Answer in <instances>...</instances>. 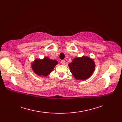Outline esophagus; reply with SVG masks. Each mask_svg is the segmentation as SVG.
<instances>
[{
	"label": "esophagus",
	"instance_id": "esophagus-1",
	"mask_svg": "<svg viewBox=\"0 0 122 122\" xmlns=\"http://www.w3.org/2000/svg\"><path fill=\"white\" fill-rule=\"evenodd\" d=\"M65 60H62L61 61V63L62 65H64V64H65Z\"/></svg>",
	"mask_w": 122,
	"mask_h": 122
}]
</instances>
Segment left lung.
I'll use <instances>...</instances> for the list:
<instances>
[{"label":"left lung","mask_w":122,"mask_h":122,"mask_svg":"<svg viewBox=\"0 0 122 122\" xmlns=\"http://www.w3.org/2000/svg\"><path fill=\"white\" fill-rule=\"evenodd\" d=\"M69 66L73 76L76 80H84L92 76L95 69V63L88 56L74 58Z\"/></svg>","instance_id":"8db88e82"}]
</instances>
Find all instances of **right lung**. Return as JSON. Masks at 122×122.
Segmentation results:
<instances>
[{
	"label": "right lung",
	"instance_id": "right-lung-1",
	"mask_svg": "<svg viewBox=\"0 0 122 122\" xmlns=\"http://www.w3.org/2000/svg\"><path fill=\"white\" fill-rule=\"evenodd\" d=\"M58 61L45 57L43 59H36L32 64V69L36 74L39 76H46L53 71Z\"/></svg>",
	"mask_w": 122,
	"mask_h": 122
}]
</instances>
